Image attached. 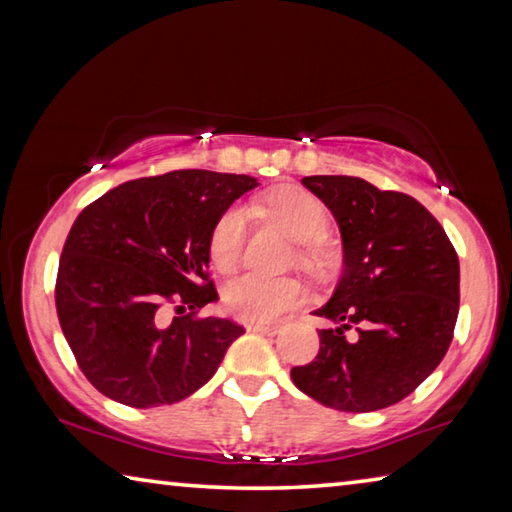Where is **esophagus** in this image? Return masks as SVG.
Here are the masks:
<instances>
[{
  "instance_id": "34e87169",
  "label": "esophagus",
  "mask_w": 512,
  "mask_h": 512,
  "mask_svg": "<svg viewBox=\"0 0 512 512\" xmlns=\"http://www.w3.org/2000/svg\"><path fill=\"white\" fill-rule=\"evenodd\" d=\"M246 329H248V332H257V334L275 336V334H280L282 325H277V323H248V325H246Z\"/></svg>"
}]
</instances>
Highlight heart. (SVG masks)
<instances>
[{
  "instance_id": "obj_1",
  "label": "heart",
  "mask_w": 512,
  "mask_h": 512,
  "mask_svg": "<svg viewBox=\"0 0 512 512\" xmlns=\"http://www.w3.org/2000/svg\"><path fill=\"white\" fill-rule=\"evenodd\" d=\"M253 212L273 221L296 241H305L300 259L307 266L320 264L314 241L327 228V212L314 194L298 185H277L253 205ZM246 216L237 207L223 212L210 235V259L216 271H235L244 253ZM305 289L296 277H266L257 273L239 275L223 287V307L241 320H273L300 305Z\"/></svg>"
}]
</instances>
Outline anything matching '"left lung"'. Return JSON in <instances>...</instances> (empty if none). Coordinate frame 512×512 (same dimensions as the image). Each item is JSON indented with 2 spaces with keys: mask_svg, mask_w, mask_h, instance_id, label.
<instances>
[{
  "mask_svg": "<svg viewBox=\"0 0 512 512\" xmlns=\"http://www.w3.org/2000/svg\"><path fill=\"white\" fill-rule=\"evenodd\" d=\"M339 223L343 275L316 316L320 350L291 370L302 393L336 411L397 404L447 354L458 316V255L427 207L354 176L302 178ZM358 327L354 342L344 329Z\"/></svg>",
  "mask_w": 512,
  "mask_h": 512,
  "instance_id": "1",
  "label": "left lung"
}]
</instances>
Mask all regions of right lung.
Listing matches in <instances>:
<instances>
[{
	"instance_id": "add662e5",
	"label": "right lung",
	"mask_w": 512,
	"mask_h": 512,
	"mask_svg": "<svg viewBox=\"0 0 512 512\" xmlns=\"http://www.w3.org/2000/svg\"><path fill=\"white\" fill-rule=\"evenodd\" d=\"M257 185L237 173L169 171L110 189L76 216L58 264L56 311L99 393L151 409L185 400L212 379L244 327L196 318L219 300L207 277L210 235ZM169 301L177 302L173 319L163 314Z\"/></svg>"
}]
</instances>
